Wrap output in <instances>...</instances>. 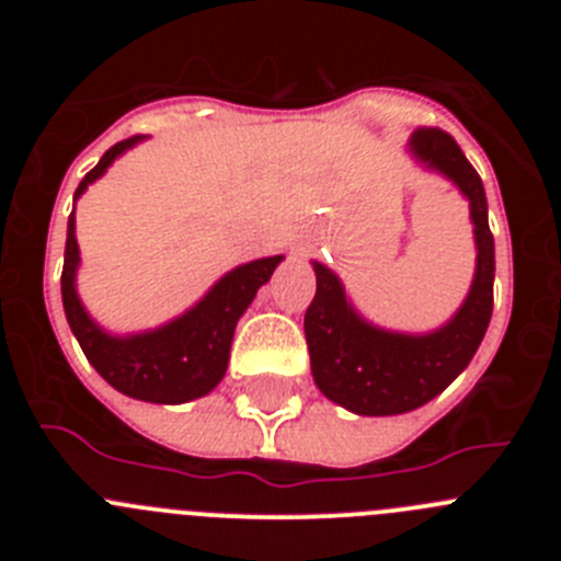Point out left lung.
<instances>
[{"label": "left lung", "instance_id": "obj_1", "mask_svg": "<svg viewBox=\"0 0 561 561\" xmlns=\"http://www.w3.org/2000/svg\"><path fill=\"white\" fill-rule=\"evenodd\" d=\"M410 153L430 171L444 173L469 199L478 266L472 289L447 325L430 334H399L362 320L340 277L314 261L317 291L304 320L311 376L331 401L356 415H399L427 404L472 362L492 320L494 236L483 182L440 128H415Z\"/></svg>", "mask_w": 561, "mask_h": 561}]
</instances>
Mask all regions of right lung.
<instances>
[{"label": "right lung", "instance_id": "obj_1", "mask_svg": "<svg viewBox=\"0 0 561 561\" xmlns=\"http://www.w3.org/2000/svg\"><path fill=\"white\" fill-rule=\"evenodd\" d=\"M146 140V134L128 137L108 148L92 171L81 180L76 199L95 180H101L123 151ZM284 255L257 257L244 266L227 272L219 284L213 286L199 304L185 314L142 334L114 336L87 314L81 297L76 291V272L81 264L76 241V207L67 225V250H64L61 297L67 323L81 342L83 354L92 362V368L112 385L114 390L153 404H182V401L199 399L210 393L225 379L227 362H230L232 334H236L238 317L261 286L275 272Z\"/></svg>", "mask_w": 561, "mask_h": 561}]
</instances>
